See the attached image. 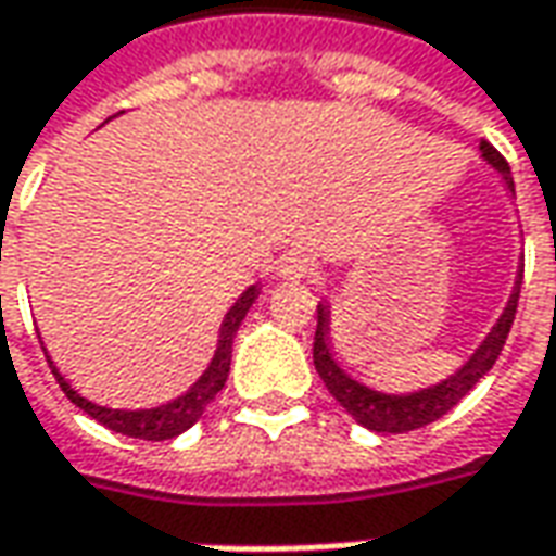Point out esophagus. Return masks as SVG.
Instances as JSON below:
<instances>
[{
	"instance_id": "34e87169",
	"label": "esophagus",
	"mask_w": 556,
	"mask_h": 556,
	"mask_svg": "<svg viewBox=\"0 0 556 556\" xmlns=\"http://www.w3.org/2000/svg\"><path fill=\"white\" fill-rule=\"evenodd\" d=\"M309 270H313V264L301 252H289V255H282L277 262V274L282 279H304L309 277Z\"/></svg>"
}]
</instances>
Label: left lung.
Wrapping results in <instances>:
<instances>
[{
  "mask_svg": "<svg viewBox=\"0 0 556 556\" xmlns=\"http://www.w3.org/2000/svg\"><path fill=\"white\" fill-rule=\"evenodd\" d=\"M484 157L500 169L502 176L511 185V169L508 161L502 157L500 151L493 149L490 142H481ZM517 298H520V286H515V294L508 301V307L500 316L496 328L486 334V341L475 350V356L468 358L459 371L447 377L444 383H438L432 389H420V392H410V395H383V392H374V389L356 383L350 374L341 371V365L334 362L331 350H328V307L319 304L316 309V338H313V365L323 377V383L328 392L346 407V414L356 422H362L365 429L371 432H383V435H399V432H414L420 426L435 422L438 417H444L451 407L459 405V399L468 395V389L475 387L481 377H484L493 362L500 358L502 346L508 341V331L515 326L517 313Z\"/></svg>",
  "mask_w": 556,
  "mask_h": 556,
  "instance_id": "left-lung-1",
  "label": "left lung"
}]
</instances>
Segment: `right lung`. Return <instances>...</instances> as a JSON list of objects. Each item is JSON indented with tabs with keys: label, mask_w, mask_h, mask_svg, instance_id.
<instances>
[{
	"label": "right lung",
	"mask_w": 556,
	"mask_h": 556,
	"mask_svg": "<svg viewBox=\"0 0 556 556\" xmlns=\"http://www.w3.org/2000/svg\"><path fill=\"white\" fill-rule=\"evenodd\" d=\"M255 298H258V286H249L247 292L237 298V304H233L228 316H225L222 341H218V350H215L213 365L206 368V374L200 377L194 387L188 389L185 395H179L176 402H169V405L151 407V410H112V407H100L93 405V402H88V399H81V395L60 377V371H56L51 358H48V365H51L56 383L66 392V399H70L72 405H78L85 414H90L93 420L103 422L105 429L121 432V435L127 438H142V441H167V438L182 435L185 429H191V426L200 420V414L206 410V405L218 395V389L225 387V380H228L230 371V343H233V334H237V328L243 323V316L249 313V307L255 304Z\"/></svg>",
	"instance_id": "right-lung-1"
}]
</instances>
